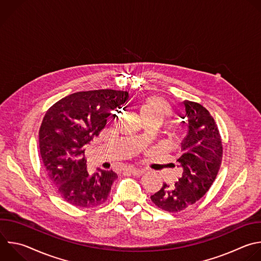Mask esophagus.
I'll return each instance as SVG.
<instances>
[{"mask_svg":"<svg viewBox=\"0 0 261 261\" xmlns=\"http://www.w3.org/2000/svg\"><path fill=\"white\" fill-rule=\"evenodd\" d=\"M126 172H129L131 173L132 175L134 176H141L143 174V170H140V169H136V168H132V167H129V168H126Z\"/></svg>","mask_w":261,"mask_h":261,"instance_id":"obj_1","label":"esophagus"}]
</instances>
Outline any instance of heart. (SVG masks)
I'll return each instance as SVG.
<instances>
[{
	"label": "heart",
	"mask_w": 261,
	"mask_h": 261,
	"mask_svg": "<svg viewBox=\"0 0 261 261\" xmlns=\"http://www.w3.org/2000/svg\"><path fill=\"white\" fill-rule=\"evenodd\" d=\"M172 107L164 99L156 96H146L139 102L140 118L154 120L159 123L173 116Z\"/></svg>",
	"instance_id": "1"
}]
</instances>
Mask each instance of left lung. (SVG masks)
Here are the masks:
<instances>
[{"mask_svg":"<svg viewBox=\"0 0 261 261\" xmlns=\"http://www.w3.org/2000/svg\"><path fill=\"white\" fill-rule=\"evenodd\" d=\"M184 105L186 116L182 119L189 123V132L177 159L182 176L173 187L163 184L162 189L150 197L156 207L170 213L184 211L204 197L213 185L222 161L221 136L211 114L198 102L187 100Z\"/></svg>","mask_w":261,"mask_h":261,"instance_id":"left-lung-1","label":"left lung"}]
</instances>
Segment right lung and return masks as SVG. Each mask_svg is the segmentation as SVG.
<instances>
[{
  "mask_svg": "<svg viewBox=\"0 0 261 261\" xmlns=\"http://www.w3.org/2000/svg\"><path fill=\"white\" fill-rule=\"evenodd\" d=\"M127 91L101 89L72 93L54 103L39 130V145L47 176L70 205L93 208L103 204L118 178L114 171H87L85 145L97 137L110 111L120 109Z\"/></svg>",
  "mask_w": 261,
  "mask_h": 261,
  "instance_id": "obj_1",
  "label": "right lung"
}]
</instances>
